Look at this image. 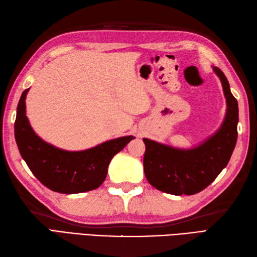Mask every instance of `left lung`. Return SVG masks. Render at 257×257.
Listing matches in <instances>:
<instances>
[{"label":"left lung","mask_w":257,"mask_h":257,"mask_svg":"<svg viewBox=\"0 0 257 257\" xmlns=\"http://www.w3.org/2000/svg\"><path fill=\"white\" fill-rule=\"evenodd\" d=\"M222 83L226 113L215 134L194 148L180 149L144 138V170L156 189L173 195H192L210 185L231 159L237 140L238 105L230 84L217 67H213Z\"/></svg>","instance_id":"1"}]
</instances>
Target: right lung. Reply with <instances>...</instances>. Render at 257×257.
Listing matches in <instances>:
<instances>
[{"instance_id": "add662e5", "label": "right lung", "mask_w": 257, "mask_h": 257, "mask_svg": "<svg viewBox=\"0 0 257 257\" xmlns=\"http://www.w3.org/2000/svg\"><path fill=\"white\" fill-rule=\"evenodd\" d=\"M22 94L14 123L15 140L20 154L32 173L52 191L65 194L87 192L100 187L107 177L108 166L134 136H125L81 151H67L45 143L35 134L26 117Z\"/></svg>"}]
</instances>
